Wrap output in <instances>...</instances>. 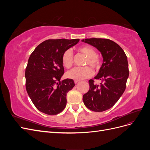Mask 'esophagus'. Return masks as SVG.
<instances>
[{
	"label": "esophagus",
	"instance_id": "34e87169",
	"mask_svg": "<svg viewBox=\"0 0 150 150\" xmlns=\"http://www.w3.org/2000/svg\"><path fill=\"white\" fill-rule=\"evenodd\" d=\"M79 80H74V83H75V84H77V83H78L79 82Z\"/></svg>",
	"mask_w": 150,
	"mask_h": 150
}]
</instances>
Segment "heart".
I'll return each mask as SVG.
<instances>
[{
    "label": "heart",
    "instance_id": "heart-1",
    "mask_svg": "<svg viewBox=\"0 0 150 150\" xmlns=\"http://www.w3.org/2000/svg\"><path fill=\"white\" fill-rule=\"evenodd\" d=\"M78 51L87 57L86 60L85 65L91 66L96 71L101 67V60L98 56L96 50L91 46H82L78 49ZM62 64L67 69H69L74 62L73 53L70 49H67L63 53L62 56ZM94 74L92 68L89 66L83 67H75L73 69L68 71L66 76L68 78L81 80L91 77Z\"/></svg>",
    "mask_w": 150,
    "mask_h": 150
}]
</instances>
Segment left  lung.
Wrapping results in <instances>:
<instances>
[{"mask_svg": "<svg viewBox=\"0 0 150 150\" xmlns=\"http://www.w3.org/2000/svg\"><path fill=\"white\" fill-rule=\"evenodd\" d=\"M83 42L96 47L101 52L103 62L95 79L101 81L99 84L89 81V89L83 95L84 105L90 110L102 112L115 105L123 94L129 76L128 59L118 44L108 39L91 38Z\"/></svg>", "mask_w": 150, "mask_h": 150, "instance_id": "left-lung-1", "label": "left lung"}]
</instances>
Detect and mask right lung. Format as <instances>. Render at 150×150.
<instances>
[{"mask_svg": "<svg viewBox=\"0 0 150 150\" xmlns=\"http://www.w3.org/2000/svg\"><path fill=\"white\" fill-rule=\"evenodd\" d=\"M79 41V39H48L30 54L25 72V88L40 112L56 115L65 108L67 93L75 84L71 79L61 81L64 72L62 56Z\"/></svg>", "mask_w": 150, "mask_h": 150, "instance_id": "1", "label": "right lung"}]
</instances>
